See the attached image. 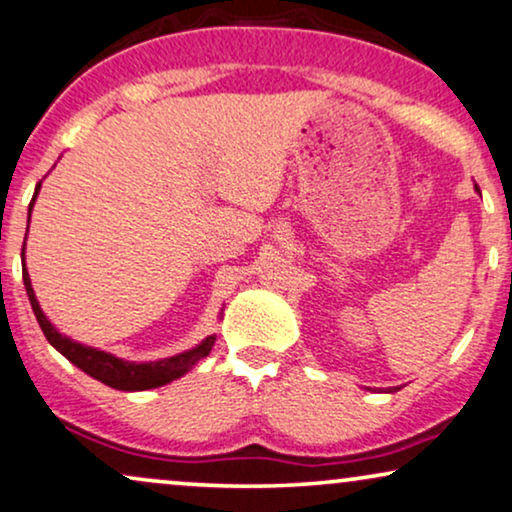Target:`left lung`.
Here are the masks:
<instances>
[{"mask_svg": "<svg viewBox=\"0 0 512 512\" xmlns=\"http://www.w3.org/2000/svg\"><path fill=\"white\" fill-rule=\"evenodd\" d=\"M475 192H478V194H480V187H478V185H475ZM393 391H400V386H393V388H391V391H388V393H393Z\"/></svg>", "mask_w": 512, "mask_h": 512, "instance_id": "8db88e82", "label": "left lung"}]
</instances>
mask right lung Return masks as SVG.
<instances>
[{"instance_id": "add662e5", "label": "right lung", "mask_w": 512, "mask_h": 512, "mask_svg": "<svg viewBox=\"0 0 512 512\" xmlns=\"http://www.w3.org/2000/svg\"><path fill=\"white\" fill-rule=\"evenodd\" d=\"M39 189H42V182L34 187V196L30 201V208H27V217H30V213H32ZM27 229H30V220H27ZM20 257H23V283H25L27 297H30L32 311H34V316H37V323H39V327H42L44 337L49 339V344L53 346V349H56L58 353H63V356L70 360L72 365H77L81 372H86L88 377L102 381V384L109 388H117V391H147V388L166 386L173 379H180L182 374H187L196 363H199L201 358L208 356L210 349H213L215 335H210L203 339L201 344H196V346H192V349L177 353V356L149 360V363H131V360L117 358L114 353H107V351L93 349V346L74 342V339H70L67 335H63V332L56 330V325L46 318L42 306H39L37 295H34V290H32L30 274H27V269H25V245H23V252H20Z\"/></svg>"}]
</instances>
